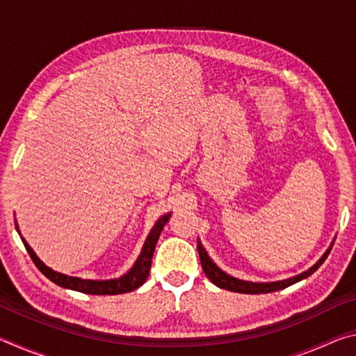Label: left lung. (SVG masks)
I'll list each match as a JSON object with an SVG mask.
<instances>
[{
	"mask_svg": "<svg viewBox=\"0 0 356 356\" xmlns=\"http://www.w3.org/2000/svg\"><path fill=\"white\" fill-rule=\"evenodd\" d=\"M333 243L334 242H331L330 248L323 252V256L318 259V261L314 265H312L311 268L306 270V272L300 273L297 276H292V278L281 280V281H270V282L245 281V280L234 278V276L227 275L226 272H222V270L218 267V265H216L212 261V259H210V256L207 254V251L202 246L200 238H197V251H200V259H201L204 273H206L207 278L212 281L216 287L226 289V291H231V292H238V293H268V292L281 291V289H286L289 286L295 284V282H298V281L311 276L325 262V259H327V256L330 254L331 246H333Z\"/></svg>",
	"mask_w": 356,
	"mask_h": 356,
	"instance_id": "8db88e82",
	"label": "left lung"
}]
</instances>
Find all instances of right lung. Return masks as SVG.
<instances>
[{"label":"right lung","mask_w":356,"mask_h":356,"mask_svg":"<svg viewBox=\"0 0 356 356\" xmlns=\"http://www.w3.org/2000/svg\"><path fill=\"white\" fill-rule=\"evenodd\" d=\"M171 212L161 215L159 220L155 221V225L150 229L149 236L144 242L140 256L134 264L127 273L119 276V278H113V280H83V278H76V276H69L64 273L55 272V270L47 267V265L40 261V259L35 256L34 250L28 245L25 238L22 237V242L25 245V248L28 251V254L31 256L33 262L35 264L42 273H44L48 280L55 282V284L70 289V291H76V292H83V293H91V295H118V293H125V292H131L143 286L146 282L149 272H150V264H152V256L155 251V245L159 242V237L161 231H163L165 225L170 220ZM17 231L20 234L19 225L15 222Z\"/></svg>","instance_id":"add662e5"}]
</instances>
